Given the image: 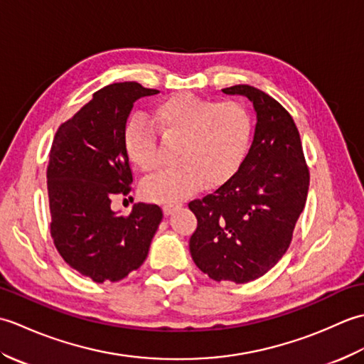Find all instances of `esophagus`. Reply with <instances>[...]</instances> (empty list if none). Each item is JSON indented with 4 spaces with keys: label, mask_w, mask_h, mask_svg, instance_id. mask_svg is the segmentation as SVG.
<instances>
[{
    "label": "esophagus",
    "mask_w": 364,
    "mask_h": 364,
    "mask_svg": "<svg viewBox=\"0 0 364 364\" xmlns=\"http://www.w3.org/2000/svg\"><path fill=\"white\" fill-rule=\"evenodd\" d=\"M180 206H181V203H167V205L162 206V211H164L166 215H170L173 211H176Z\"/></svg>",
    "instance_id": "1"
}]
</instances>
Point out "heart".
<instances>
[{
	"label": "heart",
	"instance_id": "b5f03b06",
	"mask_svg": "<svg viewBox=\"0 0 364 364\" xmlns=\"http://www.w3.org/2000/svg\"><path fill=\"white\" fill-rule=\"evenodd\" d=\"M150 120L158 133L173 141L178 164L161 170L142 186L145 198L159 203L178 202L206 186H218L236 173L249 150L252 117L235 100L203 98L194 94H175L156 103ZM125 150L144 173L159 166L156 134L149 122L133 117L125 127Z\"/></svg>",
	"mask_w": 364,
	"mask_h": 364
}]
</instances>
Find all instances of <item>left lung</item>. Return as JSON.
Returning a JSON list of instances; mask_svg holds the SVG:
<instances>
[{"label":"left lung","mask_w":364,"mask_h":364,"mask_svg":"<svg viewBox=\"0 0 364 364\" xmlns=\"http://www.w3.org/2000/svg\"><path fill=\"white\" fill-rule=\"evenodd\" d=\"M222 92L249 98L257 125L237 172L213 194L189 203L197 218L189 250L213 280L239 284L264 275L288 250L310 172L296 123L277 100L247 84Z\"/></svg>","instance_id":"left-lung-1"}]
</instances>
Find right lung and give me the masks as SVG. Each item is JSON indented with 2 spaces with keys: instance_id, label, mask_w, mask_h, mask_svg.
<instances>
[{
  "instance_id": "1",
  "label": "right lung",
  "mask_w": 364,
  "mask_h": 364,
  "mask_svg": "<svg viewBox=\"0 0 364 364\" xmlns=\"http://www.w3.org/2000/svg\"><path fill=\"white\" fill-rule=\"evenodd\" d=\"M154 94L134 81L109 84L59 127L51 145V237L67 264L97 283L141 267L162 220L153 203H136L128 218L111 210V200L129 194L133 183L125 150L129 112Z\"/></svg>"
}]
</instances>
